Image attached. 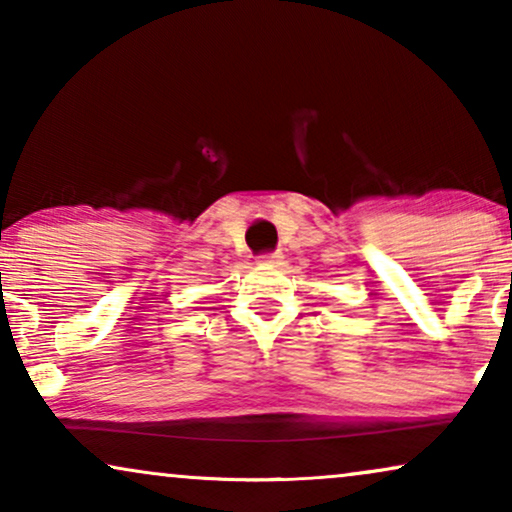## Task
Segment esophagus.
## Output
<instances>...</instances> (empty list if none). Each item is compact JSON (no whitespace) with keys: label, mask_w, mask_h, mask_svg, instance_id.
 <instances>
[{"label":"esophagus","mask_w":512,"mask_h":512,"mask_svg":"<svg viewBox=\"0 0 512 512\" xmlns=\"http://www.w3.org/2000/svg\"><path fill=\"white\" fill-rule=\"evenodd\" d=\"M282 254H265V256H261V261L258 263H263V265H282Z\"/></svg>","instance_id":"obj_1"}]
</instances>
